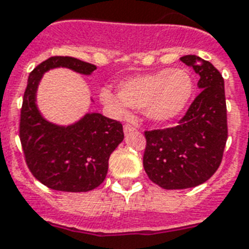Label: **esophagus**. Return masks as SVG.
Segmentation results:
<instances>
[{
    "mask_svg": "<svg viewBox=\"0 0 249 249\" xmlns=\"http://www.w3.org/2000/svg\"><path fill=\"white\" fill-rule=\"evenodd\" d=\"M135 130H137V126H134V125H129V124L124 125V133L126 135L130 134V133H133V131Z\"/></svg>",
    "mask_w": 249,
    "mask_h": 249,
    "instance_id": "esophagus-1",
    "label": "esophagus"
}]
</instances>
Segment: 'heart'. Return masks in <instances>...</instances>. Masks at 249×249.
Instances as JSON below:
<instances>
[{"label": "heart", "mask_w": 249, "mask_h": 249, "mask_svg": "<svg viewBox=\"0 0 249 249\" xmlns=\"http://www.w3.org/2000/svg\"><path fill=\"white\" fill-rule=\"evenodd\" d=\"M193 94V80L184 69H163L125 79L119 84V93L104 88L101 102L116 118L128 116V106L144 108L145 116L153 123L173 121L185 110Z\"/></svg>", "instance_id": "b5f03b06"}]
</instances>
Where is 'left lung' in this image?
Instances as JSON below:
<instances>
[{"label": "left lung", "mask_w": 249, "mask_h": 249, "mask_svg": "<svg viewBox=\"0 0 249 249\" xmlns=\"http://www.w3.org/2000/svg\"><path fill=\"white\" fill-rule=\"evenodd\" d=\"M180 60L199 75L201 93L179 125L145 131L143 166L149 179L163 189H187L209 180L219 169L228 139L223 75L196 54Z\"/></svg>", "instance_id": "1"}]
</instances>
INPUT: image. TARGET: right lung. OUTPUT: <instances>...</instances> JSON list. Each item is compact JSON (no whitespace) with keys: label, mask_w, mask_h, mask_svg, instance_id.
Segmentation results:
<instances>
[{"label":"right lung","mask_w":249,"mask_h":249,"mask_svg":"<svg viewBox=\"0 0 249 249\" xmlns=\"http://www.w3.org/2000/svg\"><path fill=\"white\" fill-rule=\"evenodd\" d=\"M65 68L90 75L96 65L70 56H54L29 74L20 115V141L36 179L53 191L89 192L104 183L108 159L124 139L123 125L98 112H87L69 125L48 121L37 105L44 72ZM93 102V100H90Z\"/></svg>","instance_id":"obj_1"}]
</instances>
